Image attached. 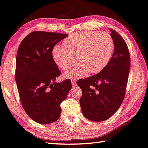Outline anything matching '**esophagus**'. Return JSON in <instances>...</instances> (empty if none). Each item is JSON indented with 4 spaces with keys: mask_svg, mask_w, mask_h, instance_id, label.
Here are the masks:
<instances>
[{
    "mask_svg": "<svg viewBox=\"0 0 148 148\" xmlns=\"http://www.w3.org/2000/svg\"><path fill=\"white\" fill-rule=\"evenodd\" d=\"M71 82H72V86H74L76 85V79H73V80H71Z\"/></svg>",
    "mask_w": 148,
    "mask_h": 148,
    "instance_id": "34e87169",
    "label": "esophagus"
}]
</instances>
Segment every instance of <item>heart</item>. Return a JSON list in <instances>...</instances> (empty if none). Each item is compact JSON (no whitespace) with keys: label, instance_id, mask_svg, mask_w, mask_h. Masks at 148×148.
<instances>
[{"label":"heart","instance_id":"b5f03b06","mask_svg":"<svg viewBox=\"0 0 148 148\" xmlns=\"http://www.w3.org/2000/svg\"><path fill=\"white\" fill-rule=\"evenodd\" d=\"M66 47L56 45L52 50L54 63L67 70L74 64L78 57L80 63L64 74L65 78L85 76L89 72L97 74L106 66L114 48V40L106 32L86 31L74 33L64 42Z\"/></svg>","mask_w":148,"mask_h":148}]
</instances>
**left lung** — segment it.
Returning <instances> with one entry per match:
<instances>
[{"instance_id":"8db88e82","label":"left lung","mask_w":148,"mask_h":148,"mask_svg":"<svg viewBox=\"0 0 148 148\" xmlns=\"http://www.w3.org/2000/svg\"><path fill=\"white\" fill-rule=\"evenodd\" d=\"M110 30L114 50L108 64L98 74L76 83L82 92L80 103L83 115L94 122L106 120L119 109L124 98L130 68L125 40L115 30Z\"/></svg>"}]
</instances>
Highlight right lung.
<instances>
[{
    "label": "right lung",
    "mask_w": 148,
    "mask_h": 148,
    "mask_svg": "<svg viewBox=\"0 0 148 148\" xmlns=\"http://www.w3.org/2000/svg\"><path fill=\"white\" fill-rule=\"evenodd\" d=\"M68 34L34 31L20 44L16 59V80L20 99L27 115L41 124L60 118V103L72 88L70 80L60 83L61 72L52 57L54 46Z\"/></svg>",
    "instance_id": "right-lung-1"
}]
</instances>
